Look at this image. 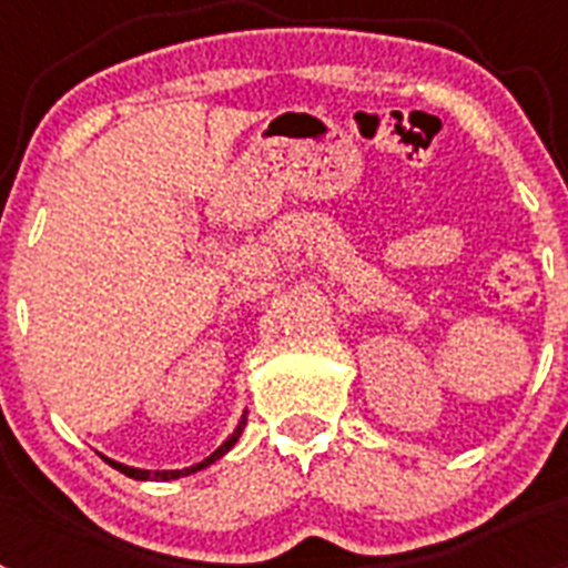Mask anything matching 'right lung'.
Instances as JSON below:
<instances>
[{"label": "right lung", "mask_w": 568, "mask_h": 568, "mask_svg": "<svg viewBox=\"0 0 568 568\" xmlns=\"http://www.w3.org/2000/svg\"><path fill=\"white\" fill-rule=\"evenodd\" d=\"M244 424H247V413L241 415V420H239V426H235V433L230 435L227 440H224L222 446H219V449H215L213 455H210V458H204L202 464H195V466H187V469H164V471H150V469H133V466H124V464H115V460H110V458H104L108 460L110 466H113V469H119L122 471V475H128V478H135V480H175V478H184V475H193V471H199V469H204V466H210V464H215V460L222 458V455H227L230 449H233L235 446V440L241 438V433H244Z\"/></svg>", "instance_id": "1"}]
</instances>
